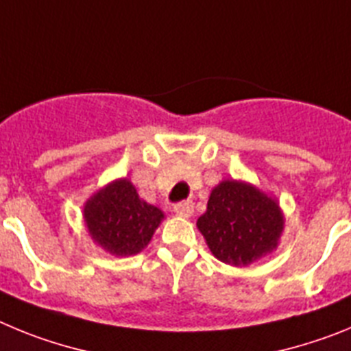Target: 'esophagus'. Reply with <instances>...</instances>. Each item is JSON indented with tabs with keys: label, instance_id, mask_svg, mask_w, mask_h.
I'll return each instance as SVG.
<instances>
[{
	"label": "esophagus",
	"instance_id": "esophagus-1",
	"mask_svg": "<svg viewBox=\"0 0 351 351\" xmlns=\"http://www.w3.org/2000/svg\"><path fill=\"white\" fill-rule=\"evenodd\" d=\"M173 213L181 216V218H190L191 214H193V204L190 200H186V202L178 204V206L173 207Z\"/></svg>",
	"mask_w": 351,
	"mask_h": 351
}]
</instances>
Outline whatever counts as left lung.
Returning <instances> with one entry per match:
<instances>
[{
  "instance_id": "obj_1",
  "label": "left lung",
  "mask_w": 351,
  "mask_h": 351,
  "mask_svg": "<svg viewBox=\"0 0 351 351\" xmlns=\"http://www.w3.org/2000/svg\"><path fill=\"white\" fill-rule=\"evenodd\" d=\"M197 228L219 262L247 267L278 250L285 214L278 198L255 184L223 179L210 191Z\"/></svg>"
}]
</instances>
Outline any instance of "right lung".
Segmentation results:
<instances>
[{
  "label": "right lung",
  "mask_w": 351,
  "mask_h": 351,
  "mask_svg": "<svg viewBox=\"0 0 351 351\" xmlns=\"http://www.w3.org/2000/svg\"><path fill=\"white\" fill-rule=\"evenodd\" d=\"M82 218L93 243L105 253L133 256L147 247L165 214L141 198L128 178H119L84 202Z\"/></svg>",
  "instance_id": "right-lung-1"
}]
</instances>
